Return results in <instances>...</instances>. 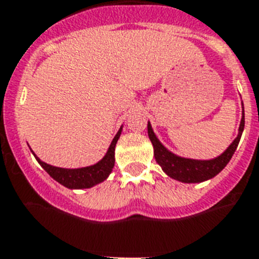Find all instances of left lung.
<instances>
[{
	"mask_svg": "<svg viewBox=\"0 0 259 259\" xmlns=\"http://www.w3.org/2000/svg\"><path fill=\"white\" fill-rule=\"evenodd\" d=\"M244 126L245 113L242 111V118L241 122H240L238 134L236 139L229 145V147L227 148L223 154L219 155L215 159H210V160H195V159H186V157L177 156V155L168 151L167 148L161 145L160 141L155 136L150 122L147 125V132L148 138H150L152 146H154V156L156 159L157 164L161 167V169L167 173L168 176L177 180V181L186 184H194L212 179V177L217 176L220 170L224 169V167L229 163L231 157L235 154L238 142H240V138H241L242 132H244Z\"/></svg>",
	"mask_w": 259,
	"mask_h": 259,
	"instance_id": "left-lung-1",
	"label": "left lung"
}]
</instances>
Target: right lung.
Returning <instances> with one entry per match:
<instances>
[{
	"mask_svg": "<svg viewBox=\"0 0 259 259\" xmlns=\"http://www.w3.org/2000/svg\"><path fill=\"white\" fill-rule=\"evenodd\" d=\"M121 127L118 130L116 136H114L113 141H112L111 146L108 148L107 154L103 157L102 160L98 161L94 165H90V167H83V168H75V169H67V168H58L53 167V165H49V164L44 163L39 159V157H35L36 160L39 161V164L41 165L44 169L48 172L49 176L52 179H55L57 183H60L61 185L66 186L69 189H87L92 188V186L98 185V184L103 183L105 179H107L109 175H111L112 169L114 167V147H116V143L118 141L121 136Z\"/></svg>",
	"mask_w": 259,
	"mask_h": 259,
	"instance_id": "1",
	"label": "right lung"
}]
</instances>
